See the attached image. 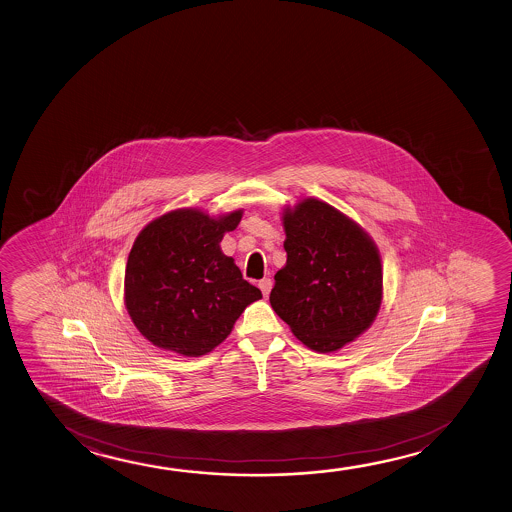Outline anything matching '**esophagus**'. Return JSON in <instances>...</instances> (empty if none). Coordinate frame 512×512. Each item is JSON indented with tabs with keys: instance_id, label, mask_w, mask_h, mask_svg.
Wrapping results in <instances>:
<instances>
[{
	"instance_id": "34e87169",
	"label": "esophagus",
	"mask_w": 512,
	"mask_h": 512,
	"mask_svg": "<svg viewBox=\"0 0 512 512\" xmlns=\"http://www.w3.org/2000/svg\"><path fill=\"white\" fill-rule=\"evenodd\" d=\"M259 288L262 290L264 297H267L269 292H271V288H273V281H271V278H264V280L259 281Z\"/></svg>"
}]
</instances>
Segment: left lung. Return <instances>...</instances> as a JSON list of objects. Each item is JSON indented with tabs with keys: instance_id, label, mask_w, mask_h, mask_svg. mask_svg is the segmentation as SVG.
Segmentation results:
<instances>
[{
	"instance_id": "left-lung-1",
	"label": "left lung",
	"mask_w": 512,
	"mask_h": 512,
	"mask_svg": "<svg viewBox=\"0 0 512 512\" xmlns=\"http://www.w3.org/2000/svg\"><path fill=\"white\" fill-rule=\"evenodd\" d=\"M287 264L269 301L311 350L330 353L371 327L383 299L371 236L334 206L308 197L283 211Z\"/></svg>"
}]
</instances>
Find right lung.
<instances>
[{
  "label": "right lung",
  "instance_id": "right-lung-1",
  "mask_svg": "<svg viewBox=\"0 0 512 512\" xmlns=\"http://www.w3.org/2000/svg\"><path fill=\"white\" fill-rule=\"evenodd\" d=\"M243 210L211 218L194 208L169 211L138 234L127 257L124 302L136 329L183 357L210 353L231 334L257 287L220 250Z\"/></svg>",
  "mask_w": 512,
  "mask_h": 512
}]
</instances>
